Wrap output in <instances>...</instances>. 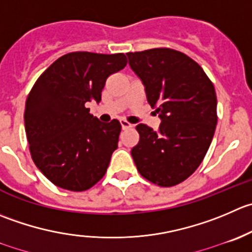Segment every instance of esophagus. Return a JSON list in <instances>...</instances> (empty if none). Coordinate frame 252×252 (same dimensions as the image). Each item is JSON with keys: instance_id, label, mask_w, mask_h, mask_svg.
Returning <instances> with one entry per match:
<instances>
[{"instance_id": "obj_1", "label": "esophagus", "mask_w": 252, "mask_h": 252, "mask_svg": "<svg viewBox=\"0 0 252 252\" xmlns=\"http://www.w3.org/2000/svg\"><path fill=\"white\" fill-rule=\"evenodd\" d=\"M121 126H122V128H123V129H129V128H131V126H133L130 123H129V122L124 121V119H123V121H121Z\"/></svg>"}]
</instances>
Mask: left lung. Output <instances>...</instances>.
<instances>
[{"instance_id": "1", "label": "left lung", "mask_w": 252, "mask_h": 252, "mask_svg": "<svg viewBox=\"0 0 252 252\" xmlns=\"http://www.w3.org/2000/svg\"><path fill=\"white\" fill-rule=\"evenodd\" d=\"M126 55L161 118L156 131L136 126L140 138L131 156L144 178L172 187L187 180L208 151L218 121L216 90L203 69L181 51L155 48Z\"/></svg>"}]
</instances>
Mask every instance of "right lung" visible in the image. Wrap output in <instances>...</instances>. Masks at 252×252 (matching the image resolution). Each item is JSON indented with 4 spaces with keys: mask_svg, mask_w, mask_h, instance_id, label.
<instances>
[{
    "mask_svg": "<svg viewBox=\"0 0 252 252\" xmlns=\"http://www.w3.org/2000/svg\"><path fill=\"white\" fill-rule=\"evenodd\" d=\"M126 65L123 53L75 51L54 61L32 87L24 111L29 151L58 187L86 191L106 173L122 126L117 119L99 122L87 104L101 101L106 80Z\"/></svg>",
    "mask_w": 252,
    "mask_h": 252,
    "instance_id": "add662e5",
    "label": "right lung"
}]
</instances>
